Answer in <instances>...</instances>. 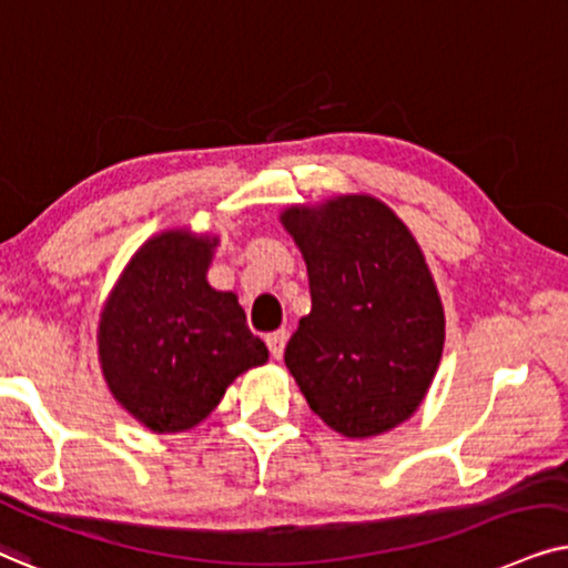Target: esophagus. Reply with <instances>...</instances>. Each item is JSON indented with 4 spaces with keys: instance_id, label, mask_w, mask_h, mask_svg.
<instances>
[{
    "instance_id": "34e87169",
    "label": "esophagus",
    "mask_w": 568,
    "mask_h": 568,
    "mask_svg": "<svg viewBox=\"0 0 568 568\" xmlns=\"http://www.w3.org/2000/svg\"><path fill=\"white\" fill-rule=\"evenodd\" d=\"M285 343H288V332H285V329H277V332H272V335H267V347H270L272 358H275V361L283 358Z\"/></svg>"
}]
</instances>
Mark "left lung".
<instances>
[{
    "instance_id": "1",
    "label": "left lung",
    "mask_w": 568,
    "mask_h": 568,
    "mask_svg": "<svg viewBox=\"0 0 568 568\" xmlns=\"http://www.w3.org/2000/svg\"><path fill=\"white\" fill-rule=\"evenodd\" d=\"M280 223L312 288L285 366L332 430L387 434L418 410L444 351L442 296L418 241L372 194L291 205Z\"/></svg>"
}]
</instances>
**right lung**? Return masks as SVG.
<instances>
[{"instance_id":"obj_1","label":"right lung","mask_w":568,"mask_h":568,"mask_svg":"<svg viewBox=\"0 0 568 568\" xmlns=\"http://www.w3.org/2000/svg\"><path fill=\"white\" fill-rule=\"evenodd\" d=\"M217 244L189 229L148 239L98 322V361L113 399L155 434L194 428L236 376L270 358L236 293L207 283Z\"/></svg>"}]
</instances>
